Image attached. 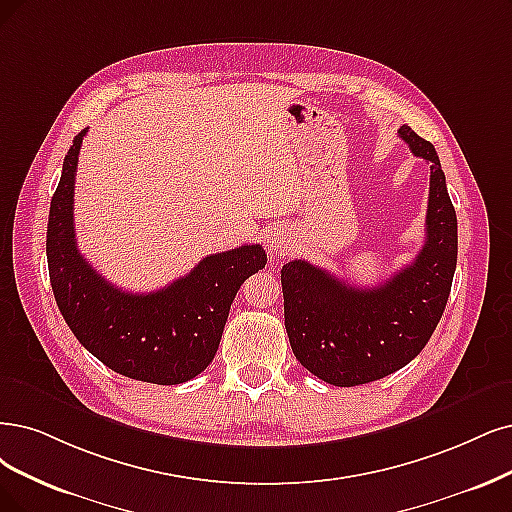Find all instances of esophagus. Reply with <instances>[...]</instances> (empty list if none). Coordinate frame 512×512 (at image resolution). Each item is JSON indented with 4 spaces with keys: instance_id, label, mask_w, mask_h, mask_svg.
<instances>
[{
    "instance_id": "34e87169",
    "label": "esophagus",
    "mask_w": 512,
    "mask_h": 512,
    "mask_svg": "<svg viewBox=\"0 0 512 512\" xmlns=\"http://www.w3.org/2000/svg\"><path fill=\"white\" fill-rule=\"evenodd\" d=\"M282 240H285V236H282V232H278V230L270 232V234H268V238H266L268 251H278L280 246H282Z\"/></svg>"
}]
</instances>
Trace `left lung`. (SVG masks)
I'll return each mask as SVG.
<instances>
[{"mask_svg":"<svg viewBox=\"0 0 512 512\" xmlns=\"http://www.w3.org/2000/svg\"><path fill=\"white\" fill-rule=\"evenodd\" d=\"M399 137L430 164L426 242L411 266L371 289L348 285L304 259L282 266L285 327L297 361L333 386H361L399 371L428 344L458 263V219L441 160L409 126Z\"/></svg>","mask_w":512,"mask_h":512,"instance_id":"8db88e82","label":"left lung"}]
</instances>
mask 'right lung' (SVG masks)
<instances>
[{"mask_svg":"<svg viewBox=\"0 0 512 512\" xmlns=\"http://www.w3.org/2000/svg\"><path fill=\"white\" fill-rule=\"evenodd\" d=\"M86 130L69 147L50 202L46 255L50 285L65 323L103 365L132 380L173 386L192 380L215 358L242 282L266 268L259 244L204 257L154 293H128L80 255L73 232V185Z\"/></svg>","mask_w":512,"mask_h":512,"instance_id":"right-lung-1","label":"right lung"}]
</instances>
